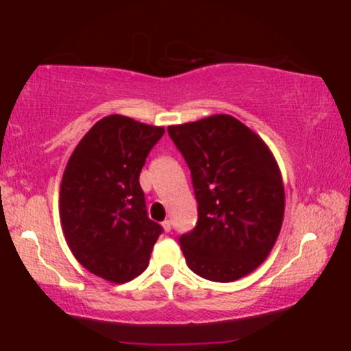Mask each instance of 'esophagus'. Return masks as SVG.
<instances>
[{"mask_svg": "<svg viewBox=\"0 0 351 351\" xmlns=\"http://www.w3.org/2000/svg\"><path fill=\"white\" fill-rule=\"evenodd\" d=\"M162 226L165 229V232H170L171 231V221L170 219H165L162 223Z\"/></svg>", "mask_w": 351, "mask_h": 351, "instance_id": "obj_1", "label": "esophagus"}]
</instances>
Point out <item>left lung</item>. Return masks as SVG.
I'll use <instances>...</instances> for the list:
<instances>
[{"mask_svg":"<svg viewBox=\"0 0 351 351\" xmlns=\"http://www.w3.org/2000/svg\"><path fill=\"white\" fill-rule=\"evenodd\" d=\"M198 201V224L180 237L188 267L203 279L232 282L267 259L285 211L276 156L256 132L228 114L170 125Z\"/></svg>","mask_w":351,"mask_h":351,"instance_id":"left-lung-1","label":"left lung"}]
</instances>
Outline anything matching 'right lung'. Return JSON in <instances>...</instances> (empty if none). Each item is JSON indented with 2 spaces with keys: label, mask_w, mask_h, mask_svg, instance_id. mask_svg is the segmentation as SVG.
Masks as SVG:
<instances>
[{
  "label": "right lung",
  "mask_w": 351,
  "mask_h": 351,
  "mask_svg": "<svg viewBox=\"0 0 351 351\" xmlns=\"http://www.w3.org/2000/svg\"><path fill=\"white\" fill-rule=\"evenodd\" d=\"M165 127L120 114L100 119L74 148L59 189V217L71 252L112 284L150 264L160 224L147 216L138 178Z\"/></svg>",
  "instance_id": "add662e5"
}]
</instances>
